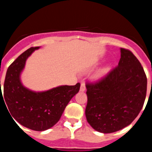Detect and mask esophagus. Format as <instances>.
I'll return each instance as SVG.
<instances>
[{"label": "esophagus", "mask_w": 152, "mask_h": 152, "mask_svg": "<svg viewBox=\"0 0 152 152\" xmlns=\"http://www.w3.org/2000/svg\"><path fill=\"white\" fill-rule=\"evenodd\" d=\"M80 91H86V84L84 83H81V86H80Z\"/></svg>", "instance_id": "34e87169"}]
</instances>
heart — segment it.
Returning <instances> with one entry per match:
<instances>
[{"label":"heart","instance_id":"obj_1","mask_svg":"<svg viewBox=\"0 0 152 152\" xmlns=\"http://www.w3.org/2000/svg\"><path fill=\"white\" fill-rule=\"evenodd\" d=\"M108 71V68H104V69H102V71L101 72V73H99V76H102L103 74H104V73H106Z\"/></svg>","mask_w":152,"mask_h":152}]
</instances>
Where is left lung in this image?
Returning <instances> with one entry per match:
<instances>
[{"label": "left lung", "mask_w": 152, "mask_h": 152, "mask_svg": "<svg viewBox=\"0 0 152 152\" xmlns=\"http://www.w3.org/2000/svg\"><path fill=\"white\" fill-rule=\"evenodd\" d=\"M118 66L95 83L86 84V117L93 129L110 133L124 129L139 115L147 91V77L139 60L120 48Z\"/></svg>", "instance_id": "1"}]
</instances>
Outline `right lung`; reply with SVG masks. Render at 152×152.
Masks as SVG:
<instances>
[{
  "label": "right lung",
  "mask_w": 152,
  "mask_h": 152,
  "mask_svg": "<svg viewBox=\"0 0 152 152\" xmlns=\"http://www.w3.org/2000/svg\"><path fill=\"white\" fill-rule=\"evenodd\" d=\"M39 48H30L10 65L1 102H5L13 120L14 118L19 124L32 130L44 131L59 121L71 98L79 92L80 83L61 86L42 92H35L25 88L20 82V73L28 57Z\"/></svg>",
  "instance_id": "right-lung-1"
}]
</instances>
